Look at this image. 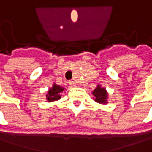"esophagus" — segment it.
Segmentation results:
<instances>
[{"mask_svg":"<svg viewBox=\"0 0 152 152\" xmlns=\"http://www.w3.org/2000/svg\"><path fill=\"white\" fill-rule=\"evenodd\" d=\"M69 85L72 86V87H75L76 85V83L74 80H70V81H69Z\"/></svg>","mask_w":152,"mask_h":152,"instance_id":"obj_1","label":"esophagus"}]
</instances>
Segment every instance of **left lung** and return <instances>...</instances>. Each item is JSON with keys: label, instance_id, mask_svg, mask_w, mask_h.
Returning a JSON list of instances; mask_svg holds the SVG:
<instances>
[{"label": "left lung", "instance_id": "8db88e82", "mask_svg": "<svg viewBox=\"0 0 152 152\" xmlns=\"http://www.w3.org/2000/svg\"><path fill=\"white\" fill-rule=\"evenodd\" d=\"M92 94L95 97V101L99 104H106V99H107V93L104 88H101L99 85L92 91Z\"/></svg>", "mask_w": 152, "mask_h": 152}]
</instances>
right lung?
<instances>
[{
	"instance_id": "right-lung-1",
	"label": "right lung",
	"mask_w": 152,
	"mask_h": 152,
	"mask_svg": "<svg viewBox=\"0 0 152 152\" xmlns=\"http://www.w3.org/2000/svg\"><path fill=\"white\" fill-rule=\"evenodd\" d=\"M64 91V89L59 85L54 84L52 89L48 91V94L46 95V99L49 102L55 101L61 99V93Z\"/></svg>"
}]
</instances>
